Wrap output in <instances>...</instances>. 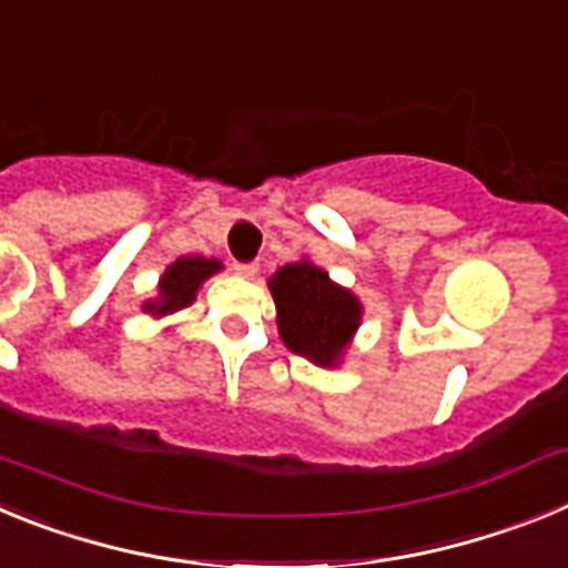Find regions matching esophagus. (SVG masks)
Listing matches in <instances>:
<instances>
[{
    "label": "esophagus",
    "instance_id": "34e87169",
    "mask_svg": "<svg viewBox=\"0 0 568 568\" xmlns=\"http://www.w3.org/2000/svg\"><path fill=\"white\" fill-rule=\"evenodd\" d=\"M233 270H235V275H241V278H255V275H258V264H255V261H250V264H241V261H235Z\"/></svg>",
    "mask_w": 568,
    "mask_h": 568
}]
</instances>
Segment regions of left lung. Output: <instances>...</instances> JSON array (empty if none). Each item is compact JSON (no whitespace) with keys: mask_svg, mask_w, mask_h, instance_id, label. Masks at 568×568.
<instances>
[{"mask_svg":"<svg viewBox=\"0 0 568 568\" xmlns=\"http://www.w3.org/2000/svg\"><path fill=\"white\" fill-rule=\"evenodd\" d=\"M275 324L290 353L324 369H338L364 318V304L310 258L284 264L270 275Z\"/></svg>","mask_w":568,"mask_h":568,"instance_id":"8db88e82","label":"left lung"}]
</instances>
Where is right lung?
<instances>
[{
    "label": "right lung",
    "mask_w": 568,
    "mask_h": 568,
    "mask_svg": "<svg viewBox=\"0 0 568 568\" xmlns=\"http://www.w3.org/2000/svg\"><path fill=\"white\" fill-rule=\"evenodd\" d=\"M222 270L224 264L219 258H204V255H182V258H175L173 264H168L162 278H159L155 298H148L142 304V313L153 315V318H164V315H173L179 310L190 307L204 281L213 278Z\"/></svg>",
    "instance_id": "1"
}]
</instances>
